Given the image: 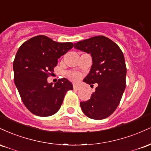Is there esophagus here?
Instances as JSON below:
<instances>
[{"label":"esophagus","instance_id":"obj_1","mask_svg":"<svg viewBox=\"0 0 151 151\" xmlns=\"http://www.w3.org/2000/svg\"><path fill=\"white\" fill-rule=\"evenodd\" d=\"M73 88H74V89H75V90H79V89H80V86H78L77 84H74L73 85Z\"/></svg>","mask_w":151,"mask_h":151}]
</instances>
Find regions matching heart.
<instances>
[{
    "label": "heart",
    "instance_id": "b5f03b06",
    "mask_svg": "<svg viewBox=\"0 0 151 151\" xmlns=\"http://www.w3.org/2000/svg\"><path fill=\"white\" fill-rule=\"evenodd\" d=\"M68 77L71 80L73 81H77L80 78V74L77 72H70L68 74Z\"/></svg>",
    "mask_w": 151,
    "mask_h": 151
}]
</instances>
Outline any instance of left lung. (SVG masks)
<instances>
[{"instance_id": "obj_1", "label": "left lung", "mask_w": 151, "mask_h": 151, "mask_svg": "<svg viewBox=\"0 0 151 151\" xmlns=\"http://www.w3.org/2000/svg\"><path fill=\"white\" fill-rule=\"evenodd\" d=\"M74 48L91 55L92 65L83 81L97 86L90 99L80 102L81 110L90 119H106L116 109L126 88L124 54L115 42L102 35L79 41Z\"/></svg>"}]
</instances>
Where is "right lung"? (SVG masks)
I'll return each mask as SVG.
<instances>
[{
    "instance_id": "obj_1",
    "label": "right lung",
    "mask_w": 151,
    "mask_h": 151,
    "mask_svg": "<svg viewBox=\"0 0 151 151\" xmlns=\"http://www.w3.org/2000/svg\"><path fill=\"white\" fill-rule=\"evenodd\" d=\"M72 42H58L45 35L30 38L20 47L13 62L14 81L26 108L35 115L50 116L58 111L73 86L66 78L47 82L58 59L73 47Z\"/></svg>"
}]
</instances>
